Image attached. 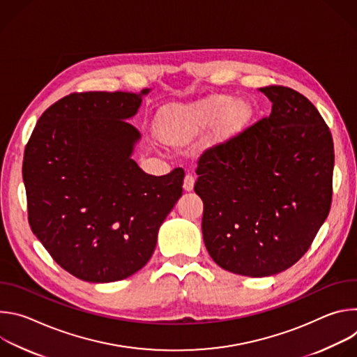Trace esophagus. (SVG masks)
Here are the masks:
<instances>
[{"mask_svg":"<svg viewBox=\"0 0 357 357\" xmlns=\"http://www.w3.org/2000/svg\"><path fill=\"white\" fill-rule=\"evenodd\" d=\"M193 185H195V176L190 174H186L185 179H183V189L189 192L193 189Z\"/></svg>","mask_w":357,"mask_h":357,"instance_id":"obj_1","label":"esophagus"}]
</instances>
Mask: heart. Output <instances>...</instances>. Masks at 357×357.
<instances>
[{"label":"heart","mask_w":357,"mask_h":357,"mask_svg":"<svg viewBox=\"0 0 357 357\" xmlns=\"http://www.w3.org/2000/svg\"><path fill=\"white\" fill-rule=\"evenodd\" d=\"M251 107L233 96L216 94L189 106H171L160 117L161 134L168 141L188 139L220 121L218 137L225 138L241 130L251 119Z\"/></svg>","instance_id":"heart-1"}]
</instances>
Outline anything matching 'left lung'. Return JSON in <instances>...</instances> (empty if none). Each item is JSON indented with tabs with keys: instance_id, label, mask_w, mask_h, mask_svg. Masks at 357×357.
Wrapping results in <instances>:
<instances>
[{
	"instance_id": "8db88e82",
	"label": "left lung",
	"mask_w": 357,
	"mask_h": 357,
	"mask_svg": "<svg viewBox=\"0 0 357 357\" xmlns=\"http://www.w3.org/2000/svg\"><path fill=\"white\" fill-rule=\"evenodd\" d=\"M271 113L211 146L197 162L203 241L222 268L268 277L294 266L329 215L333 139L303 94L260 89Z\"/></svg>"
}]
</instances>
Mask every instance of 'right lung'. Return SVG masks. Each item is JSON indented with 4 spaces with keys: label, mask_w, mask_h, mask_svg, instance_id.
Listing matches in <instances>:
<instances>
[{
    "label": "right lung",
    "mask_w": 357,
    "mask_h": 357,
    "mask_svg": "<svg viewBox=\"0 0 357 357\" xmlns=\"http://www.w3.org/2000/svg\"><path fill=\"white\" fill-rule=\"evenodd\" d=\"M148 91L65 96L43 112L25 146L31 230L79 280L113 282L141 270L182 195V168L154 176L131 158L139 132L126 120Z\"/></svg>",
    "instance_id": "1"
}]
</instances>
